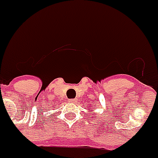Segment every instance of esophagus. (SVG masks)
Masks as SVG:
<instances>
[{
  "label": "esophagus",
  "instance_id": "obj_1",
  "mask_svg": "<svg viewBox=\"0 0 158 158\" xmlns=\"http://www.w3.org/2000/svg\"><path fill=\"white\" fill-rule=\"evenodd\" d=\"M69 102H70V103H74V102H76V99H69Z\"/></svg>",
  "mask_w": 158,
  "mask_h": 158
}]
</instances>
